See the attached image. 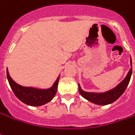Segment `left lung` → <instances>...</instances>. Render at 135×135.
Returning <instances> with one entry per match:
<instances>
[{
	"mask_svg": "<svg viewBox=\"0 0 135 135\" xmlns=\"http://www.w3.org/2000/svg\"><path fill=\"white\" fill-rule=\"evenodd\" d=\"M130 64H131V68L128 72L126 76L125 77L124 79L122 82H120L114 88H112L109 91L103 92V93L88 92V91H83L80 87V85L79 84V91L80 94L82 95V97H83L85 99L90 101L91 103H93L96 105H106L114 103L124 93V91H126V88L129 85L130 79L132 76V59H130Z\"/></svg>",
	"mask_w": 135,
	"mask_h": 135,
	"instance_id": "1",
	"label": "left lung"
}]
</instances>
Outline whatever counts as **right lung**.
<instances>
[{"instance_id":"1","label":"right lung","mask_w":135,"mask_h":135,"mask_svg":"<svg viewBox=\"0 0 135 135\" xmlns=\"http://www.w3.org/2000/svg\"><path fill=\"white\" fill-rule=\"evenodd\" d=\"M6 76L12 90L18 99L28 105L40 106L50 102L55 97L57 92L58 83L60 75L53 83L52 87L47 89L20 85L11 78L8 69H6Z\"/></svg>"}]
</instances>
